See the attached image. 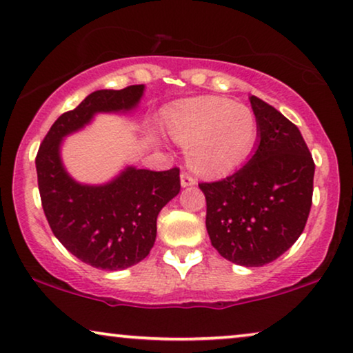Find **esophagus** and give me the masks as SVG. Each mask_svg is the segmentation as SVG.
Masks as SVG:
<instances>
[{
  "label": "esophagus",
  "mask_w": 353,
  "mask_h": 353,
  "mask_svg": "<svg viewBox=\"0 0 353 353\" xmlns=\"http://www.w3.org/2000/svg\"><path fill=\"white\" fill-rule=\"evenodd\" d=\"M195 184H196V179L194 176H192V174H189V172H182L181 174V185L182 187H192Z\"/></svg>",
  "instance_id": "esophagus-1"
}]
</instances>
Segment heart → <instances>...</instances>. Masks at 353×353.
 <instances>
[{
	"instance_id": "heart-1",
	"label": "heart",
	"mask_w": 353,
	"mask_h": 353,
	"mask_svg": "<svg viewBox=\"0 0 353 353\" xmlns=\"http://www.w3.org/2000/svg\"><path fill=\"white\" fill-rule=\"evenodd\" d=\"M164 124L174 140L187 145L189 164L200 172L236 168L256 140L253 112L218 97H201L174 106Z\"/></svg>"
}]
</instances>
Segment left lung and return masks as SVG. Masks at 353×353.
Here are the masks:
<instances>
[{
    "mask_svg": "<svg viewBox=\"0 0 353 353\" xmlns=\"http://www.w3.org/2000/svg\"><path fill=\"white\" fill-rule=\"evenodd\" d=\"M258 147L225 179L201 182L211 245L241 266H263L294 245L307 224L314 163L299 128L250 97Z\"/></svg>",
    "mask_w": 353,
    "mask_h": 353,
    "instance_id": "1",
    "label": "left lung"
}]
</instances>
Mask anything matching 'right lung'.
I'll use <instances>...</instances> for the list:
<instances>
[{
	"label": "right lung",
	"mask_w": 353,
	"mask_h": 353,
	"mask_svg": "<svg viewBox=\"0 0 353 353\" xmlns=\"http://www.w3.org/2000/svg\"><path fill=\"white\" fill-rule=\"evenodd\" d=\"M143 90V85H130L90 93L54 121L37 153L41 206L51 231L74 256L100 270H125L148 255L159 211L181 190L179 168L150 171L129 166L105 185H83L65 172L61 142L97 112L134 110Z\"/></svg>",
	"instance_id": "right-lung-1"
}]
</instances>
